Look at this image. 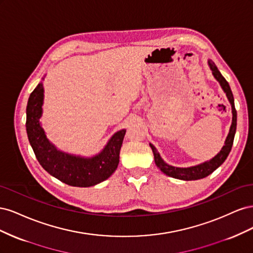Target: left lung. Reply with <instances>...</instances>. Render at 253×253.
<instances>
[{
	"mask_svg": "<svg viewBox=\"0 0 253 253\" xmlns=\"http://www.w3.org/2000/svg\"><path fill=\"white\" fill-rule=\"evenodd\" d=\"M208 65L210 67V70L212 71V75L214 76V78H215L220 84L221 88H223V90L226 93L229 102L231 104L232 124L230 126V129H229V134L225 140V144L223 145V148H221V150L217 153V154L212 159L207 160L205 163H202L200 165H196L193 167L178 168V167H173L171 165H168L167 163H165V160L162 158V156H160V154L157 152L154 145L150 143L153 154H154L155 165L157 166V168H159V170L163 173L173 178H177L181 180H196V179H202L207 177V176L210 175L213 171H215L217 168L225 162L232 148L234 135L236 131V110L234 106L233 94L231 91L230 85H229V83L226 81V79L223 77V75H221L220 72L217 70L216 65L214 64L212 60H208Z\"/></svg>",
	"mask_w": 253,
	"mask_h": 253,
	"instance_id": "left-lung-1",
	"label": "left lung"
}]
</instances>
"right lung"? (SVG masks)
<instances>
[{
    "label": "right lung",
    "instance_id": "add662e5",
    "mask_svg": "<svg viewBox=\"0 0 253 253\" xmlns=\"http://www.w3.org/2000/svg\"><path fill=\"white\" fill-rule=\"evenodd\" d=\"M44 87L40 82L30 94L27 102L26 132L29 143L43 169L73 187H91L108 179L118 167L119 153L126 129L115 133L104 148L94 156L68 154L58 150L48 140L41 126Z\"/></svg>",
    "mask_w": 253,
    "mask_h": 253
}]
</instances>
